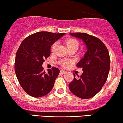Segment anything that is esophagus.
<instances>
[{"label": "esophagus", "mask_w": 123, "mask_h": 123, "mask_svg": "<svg viewBox=\"0 0 123 123\" xmlns=\"http://www.w3.org/2000/svg\"><path fill=\"white\" fill-rule=\"evenodd\" d=\"M60 73L62 74H64L67 73L66 71H65V70H60Z\"/></svg>", "instance_id": "obj_1"}]
</instances>
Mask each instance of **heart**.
Wrapping results in <instances>:
<instances>
[{
  "label": "heart",
  "mask_w": 123,
  "mask_h": 123,
  "mask_svg": "<svg viewBox=\"0 0 123 123\" xmlns=\"http://www.w3.org/2000/svg\"><path fill=\"white\" fill-rule=\"evenodd\" d=\"M65 43H66L67 46H68L69 49L72 48H77L78 49L79 47L78 41L74 38H69L65 40ZM57 45H58V42H55L54 43H53L51 48V52L54 53V52L55 51ZM60 63H61V65L63 67H67V65H68V62L65 60H63L60 62Z\"/></svg>",
  "instance_id": "1"
}]
</instances>
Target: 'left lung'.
<instances>
[{
  "instance_id": "obj_1",
  "label": "left lung",
  "mask_w": 123,
  "mask_h": 123,
  "mask_svg": "<svg viewBox=\"0 0 123 123\" xmlns=\"http://www.w3.org/2000/svg\"><path fill=\"white\" fill-rule=\"evenodd\" d=\"M70 35L83 40L87 51L83 58L77 63L83 73L69 84L74 95L83 99L95 96L101 90L106 81L110 70V59L108 50L102 41L86 33H70Z\"/></svg>"
}]
</instances>
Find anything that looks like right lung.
<instances>
[{
    "instance_id": "add662e5",
    "label": "right lung",
    "mask_w": 123,
    "mask_h": 123,
    "mask_svg": "<svg viewBox=\"0 0 123 123\" xmlns=\"http://www.w3.org/2000/svg\"><path fill=\"white\" fill-rule=\"evenodd\" d=\"M64 35L38 32L22 42L16 53L14 69L20 85L28 95L40 97L53 89L60 70L53 67L46 73L42 65L50 55L51 45Z\"/></svg>"
}]
</instances>
